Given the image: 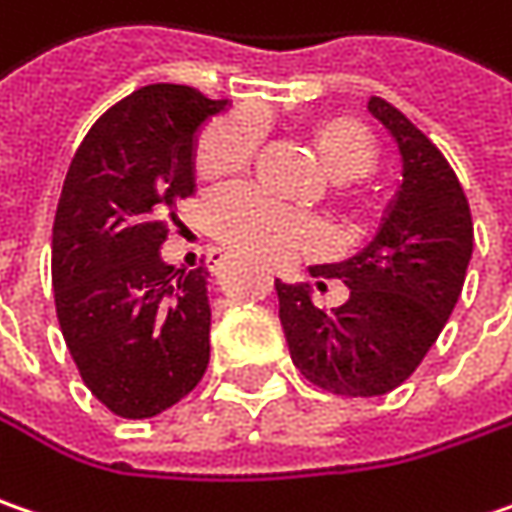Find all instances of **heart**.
Here are the masks:
<instances>
[{"label":"heart","mask_w":512,"mask_h":512,"mask_svg":"<svg viewBox=\"0 0 512 512\" xmlns=\"http://www.w3.org/2000/svg\"><path fill=\"white\" fill-rule=\"evenodd\" d=\"M265 138L259 112H236L210 123L198 143V172L204 178H230L250 167ZM314 143L328 175L337 184L369 178L380 149L369 129L354 117H328L314 126ZM210 224L221 242L233 244L262 262H285L302 247L317 242L314 221L276 207L262 192L239 187L218 195L210 207Z\"/></svg>","instance_id":"heart-1"}]
</instances>
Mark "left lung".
<instances>
[{"label": "left lung", "mask_w": 512, "mask_h": 512, "mask_svg": "<svg viewBox=\"0 0 512 512\" xmlns=\"http://www.w3.org/2000/svg\"><path fill=\"white\" fill-rule=\"evenodd\" d=\"M369 112L400 152L395 198L360 253L311 268V276L343 279L348 299L320 311L305 282L276 279L294 366L314 386L345 397L386 395L421 366L473 259L470 204L447 158L392 103L371 97Z\"/></svg>", "instance_id": "1"}]
</instances>
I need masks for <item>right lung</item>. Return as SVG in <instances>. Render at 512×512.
I'll use <instances>...</instances> for the list:
<instances>
[{"mask_svg":"<svg viewBox=\"0 0 512 512\" xmlns=\"http://www.w3.org/2000/svg\"><path fill=\"white\" fill-rule=\"evenodd\" d=\"M224 109L190 86H143L91 126L65 175L57 320L91 395L129 421L175 406L210 363V273L175 270L158 250L195 190V135Z\"/></svg>","mask_w":512,"mask_h":512,"instance_id":"right-lung-1","label":"right lung"}]
</instances>
